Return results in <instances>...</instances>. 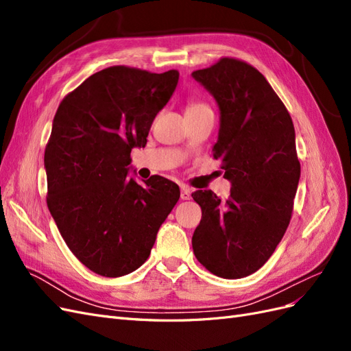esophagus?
<instances>
[{"label":"esophagus","instance_id":"34e87169","mask_svg":"<svg viewBox=\"0 0 351 351\" xmlns=\"http://www.w3.org/2000/svg\"><path fill=\"white\" fill-rule=\"evenodd\" d=\"M180 196H182L183 200H189L190 197H192V190H190V189L186 187V186H183V187H182V193H180Z\"/></svg>","mask_w":351,"mask_h":351}]
</instances>
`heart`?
Masks as SVG:
<instances>
[{
    "label": "heart",
    "instance_id": "heart-1",
    "mask_svg": "<svg viewBox=\"0 0 351 351\" xmlns=\"http://www.w3.org/2000/svg\"><path fill=\"white\" fill-rule=\"evenodd\" d=\"M206 110H210V108L204 102H190L186 108V114H193V112H200Z\"/></svg>",
    "mask_w": 351,
    "mask_h": 351
}]
</instances>
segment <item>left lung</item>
Masks as SVG:
<instances>
[{"mask_svg": "<svg viewBox=\"0 0 351 351\" xmlns=\"http://www.w3.org/2000/svg\"><path fill=\"white\" fill-rule=\"evenodd\" d=\"M192 76L218 104L212 152L231 183L226 202L210 190L192 193L202 208L193 252L217 277L243 278L263 267L290 224L300 180L293 120L263 74L247 62L226 57Z\"/></svg>", "mask_w": 351, "mask_h": 351, "instance_id": "1", "label": "left lung"}]
</instances>
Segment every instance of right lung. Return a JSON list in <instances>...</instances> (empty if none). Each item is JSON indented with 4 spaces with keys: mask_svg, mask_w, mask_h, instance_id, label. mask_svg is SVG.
<instances>
[{
    "mask_svg": "<svg viewBox=\"0 0 351 351\" xmlns=\"http://www.w3.org/2000/svg\"><path fill=\"white\" fill-rule=\"evenodd\" d=\"M178 71L112 66L61 101L45 147L47 205L84 267L117 278L149 258L180 189L152 176L129 178L130 152L145 147L152 121L171 98Z\"/></svg>",
    "mask_w": 351,
    "mask_h": 351,
    "instance_id": "right-lung-1",
    "label": "right lung"
}]
</instances>
